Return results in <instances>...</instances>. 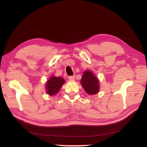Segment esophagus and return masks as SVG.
<instances>
[{
    "instance_id": "obj_1",
    "label": "esophagus",
    "mask_w": 147,
    "mask_h": 147,
    "mask_svg": "<svg viewBox=\"0 0 147 147\" xmlns=\"http://www.w3.org/2000/svg\"><path fill=\"white\" fill-rule=\"evenodd\" d=\"M69 79L70 80H73L75 79V76L73 75V76H69Z\"/></svg>"
}]
</instances>
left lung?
<instances>
[{"label":"left lung","mask_w":147,"mask_h":147,"mask_svg":"<svg viewBox=\"0 0 147 147\" xmlns=\"http://www.w3.org/2000/svg\"><path fill=\"white\" fill-rule=\"evenodd\" d=\"M81 84L88 94L93 95L98 92V80L89 71H86L81 79Z\"/></svg>","instance_id":"left-lung-1"}]
</instances>
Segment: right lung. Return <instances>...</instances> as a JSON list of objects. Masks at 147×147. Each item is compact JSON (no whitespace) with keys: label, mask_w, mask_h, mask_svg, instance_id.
Returning <instances> with one entry per match:
<instances>
[{"label":"right lung","mask_w":147,"mask_h":147,"mask_svg":"<svg viewBox=\"0 0 147 147\" xmlns=\"http://www.w3.org/2000/svg\"><path fill=\"white\" fill-rule=\"evenodd\" d=\"M64 83L65 80L60 77H51L46 84L47 93L50 95H54L57 94Z\"/></svg>","instance_id":"obj_1"}]
</instances>
